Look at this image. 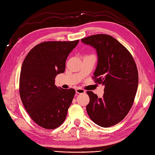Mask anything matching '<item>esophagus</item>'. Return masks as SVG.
Masks as SVG:
<instances>
[{
  "label": "esophagus",
  "mask_w": 155,
  "mask_h": 155,
  "mask_svg": "<svg viewBox=\"0 0 155 155\" xmlns=\"http://www.w3.org/2000/svg\"><path fill=\"white\" fill-rule=\"evenodd\" d=\"M75 91H76L77 94H85V90L81 88H77L76 89H75Z\"/></svg>",
  "instance_id": "1"
}]
</instances>
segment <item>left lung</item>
<instances>
[{
  "mask_svg": "<svg viewBox=\"0 0 155 155\" xmlns=\"http://www.w3.org/2000/svg\"><path fill=\"white\" fill-rule=\"evenodd\" d=\"M81 42L97 50L98 63L92 78L105 86L102 98L87 91V114L99 126H113L125 117L135 100L139 83L135 61L123 44L107 34L89 36Z\"/></svg>",
  "mask_w": 155,
  "mask_h": 155,
  "instance_id": "1",
  "label": "left lung"
}]
</instances>
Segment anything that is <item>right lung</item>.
<instances>
[{"instance_id": "right-lung-1", "label": "right lung", "mask_w": 155, "mask_h": 155, "mask_svg": "<svg viewBox=\"0 0 155 155\" xmlns=\"http://www.w3.org/2000/svg\"><path fill=\"white\" fill-rule=\"evenodd\" d=\"M78 42L79 40L43 42L34 46L23 61L20 98L30 118L42 128L56 129L66 118L75 91L57 87L54 80L64 72L68 55Z\"/></svg>"}]
</instances>
